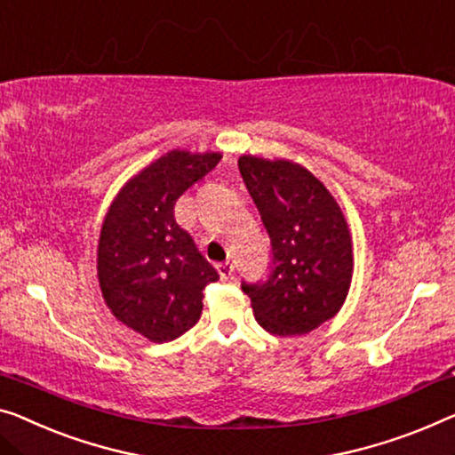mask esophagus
<instances>
[{"label":"esophagus","mask_w":455,"mask_h":455,"mask_svg":"<svg viewBox=\"0 0 455 455\" xmlns=\"http://www.w3.org/2000/svg\"><path fill=\"white\" fill-rule=\"evenodd\" d=\"M216 269H219V274H220L222 280H228V277H233L235 266L230 261H225V263H219V266H216Z\"/></svg>","instance_id":"1"}]
</instances>
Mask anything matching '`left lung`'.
Segmentation results:
<instances>
[{
    "label": "left lung",
    "instance_id": "1",
    "mask_svg": "<svg viewBox=\"0 0 455 455\" xmlns=\"http://www.w3.org/2000/svg\"><path fill=\"white\" fill-rule=\"evenodd\" d=\"M239 169L271 247L267 275L243 282V292L269 333H310L347 298L354 269L347 222L323 181L300 165L245 155Z\"/></svg>",
    "mask_w": 455,
    "mask_h": 455
}]
</instances>
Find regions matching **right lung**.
Instances as JSON below:
<instances>
[{
  "label": "right lung",
  "instance_id": "obj_1",
  "mask_svg": "<svg viewBox=\"0 0 455 455\" xmlns=\"http://www.w3.org/2000/svg\"><path fill=\"white\" fill-rule=\"evenodd\" d=\"M219 161V153H167L122 188L101 227L98 277L106 304L155 343L192 329L202 315V292L219 280L173 210Z\"/></svg>",
  "mask_w": 455,
  "mask_h": 455
}]
</instances>
